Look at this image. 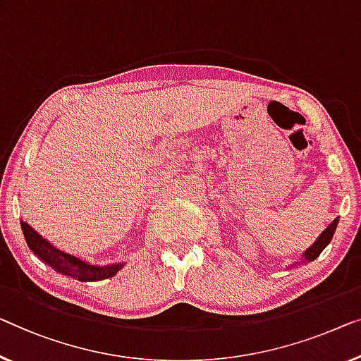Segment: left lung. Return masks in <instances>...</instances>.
<instances>
[{
  "instance_id": "1",
  "label": "left lung",
  "mask_w": 361,
  "mask_h": 361,
  "mask_svg": "<svg viewBox=\"0 0 361 361\" xmlns=\"http://www.w3.org/2000/svg\"><path fill=\"white\" fill-rule=\"evenodd\" d=\"M337 224H338V219H336L334 222H332V224L329 225V227H327V228L324 230V232H322V233L318 236V240H316L314 243L311 245L310 248L303 252V261H300L298 264H301V262H311V261H314L316 257H318V256L321 255L322 250H324L326 246L331 243L332 236H334V232H336V228H337Z\"/></svg>"
}]
</instances>
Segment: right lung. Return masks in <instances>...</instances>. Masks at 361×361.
Returning <instances> with one entry per match:
<instances>
[{
	"label": "right lung",
	"instance_id": "add662e5",
	"mask_svg": "<svg viewBox=\"0 0 361 361\" xmlns=\"http://www.w3.org/2000/svg\"><path fill=\"white\" fill-rule=\"evenodd\" d=\"M20 228H23L24 238L29 245V248L34 251L35 256H39L45 264L55 269L61 276L78 279L82 282H97L104 281V279L113 277L115 274L123 269L125 262H115V264L109 266H94L89 264L87 261L79 259V257L68 255L61 250H58L56 246H53L50 241L43 238L42 235L35 232L29 224L20 220Z\"/></svg>",
	"mask_w": 361,
	"mask_h": 361
}]
</instances>
